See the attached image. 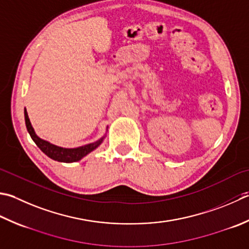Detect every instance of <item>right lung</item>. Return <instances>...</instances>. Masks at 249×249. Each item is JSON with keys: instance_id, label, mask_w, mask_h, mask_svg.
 I'll use <instances>...</instances> for the list:
<instances>
[{"instance_id": "add662e5", "label": "right lung", "mask_w": 249, "mask_h": 249, "mask_svg": "<svg viewBox=\"0 0 249 249\" xmlns=\"http://www.w3.org/2000/svg\"><path fill=\"white\" fill-rule=\"evenodd\" d=\"M24 121H26L28 133L30 134L31 138L34 142H36V144L41 149L43 153H45L48 158H51L52 160H55L57 162H63V163L77 162V160H82L83 158L86 157L87 154L90 153L91 151H94L95 149L98 148L106 137V136H104V137H101L100 139L95 141V142L82 145V147H79V148H62V147H59V145L51 143L50 141L44 140L38 137L32 127L31 122L29 120L28 112L26 109H24Z\"/></svg>"}]
</instances>
